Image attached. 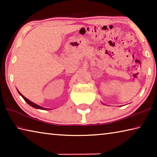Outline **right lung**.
<instances>
[{
  "instance_id": "obj_1",
  "label": "right lung",
  "mask_w": 157,
  "mask_h": 157,
  "mask_svg": "<svg viewBox=\"0 0 157 157\" xmlns=\"http://www.w3.org/2000/svg\"><path fill=\"white\" fill-rule=\"evenodd\" d=\"M18 94H19L21 95V97H22L23 99H24V100L26 102L28 103V105H30L31 107H34V108H35V109H42V110H49L48 109H46V108H44V107H41V106H39V105H36V104H34V102H31L30 100H29L28 99H27V98H26L25 97H24L23 96V95L21 94V93L18 91Z\"/></svg>"
}]
</instances>
